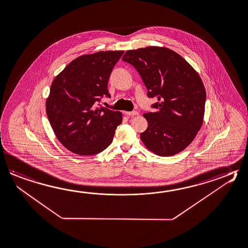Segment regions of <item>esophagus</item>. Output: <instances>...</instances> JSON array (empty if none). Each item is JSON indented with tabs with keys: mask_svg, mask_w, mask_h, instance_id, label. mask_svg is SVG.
Listing matches in <instances>:
<instances>
[{
	"mask_svg": "<svg viewBox=\"0 0 248 248\" xmlns=\"http://www.w3.org/2000/svg\"><path fill=\"white\" fill-rule=\"evenodd\" d=\"M125 114H126L127 116H139V115H140V113L136 111V110H133V111L131 112H125Z\"/></svg>",
	"mask_w": 248,
	"mask_h": 248,
	"instance_id": "esophagus-1",
	"label": "esophagus"
}]
</instances>
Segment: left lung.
Segmentation results:
<instances>
[{"mask_svg":"<svg viewBox=\"0 0 248 248\" xmlns=\"http://www.w3.org/2000/svg\"><path fill=\"white\" fill-rule=\"evenodd\" d=\"M123 61L141 77L147 97L155 98V111H146L147 129L140 133L146 147L170 156L191 144L202 124L206 91L202 81L182 56L167 47L128 50Z\"/></svg>","mask_w":248,"mask_h":248,"instance_id":"obj_1","label":"left lung"}]
</instances>
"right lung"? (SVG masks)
<instances>
[{"mask_svg": "<svg viewBox=\"0 0 248 248\" xmlns=\"http://www.w3.org/2000/svg\"><path fill=\"white\" fill-rule=\"evenodd\" d=\"M124 51H101L76 58L56 77L46 112L56 138L79 155H93L111 144L122 114L98 107L110 98L108 82Z\"/></svg>", "mask_w": 248, "mask_h": 248, "instance_id": "add662e5", "label": "right lung"}]
</instances>
